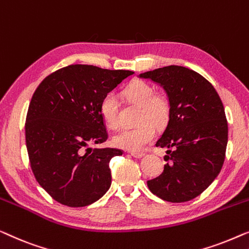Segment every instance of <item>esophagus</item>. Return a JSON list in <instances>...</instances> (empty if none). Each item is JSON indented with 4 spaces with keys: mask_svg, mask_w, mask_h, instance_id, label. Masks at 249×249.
Listing matches in <instances>:
<instances>
[{
    "mask_svg": "<svg viewBox=\"0 0 249 249\" xmlns=\"http://www.w3.org/2000/svg\"><path fill=\"white\" fill-rule=\"evenodd\" d=\"M129 153H131L132 157H134V158H138V159L142 158V157L144 156V153H142V152H129Z\"/></svg>",
    "mask_w": 249,
    "mask_h": 249,
    "instance_id": "1",
    "label": "esophagus"
}]
</instances>
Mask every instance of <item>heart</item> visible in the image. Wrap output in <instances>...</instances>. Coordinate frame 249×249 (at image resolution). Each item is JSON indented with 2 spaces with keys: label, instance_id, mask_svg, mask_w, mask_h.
Segmentation results:
<instances>
[{
  "label": "heart",
  "instance_id": "b5f03b06",
  "mask_svg": "<svg viewBox=\"0 0 249 249\" xmlns=\"http://www.w3.org/2000/svg\"><path fill=\"white\" fill-rule=\"evenodd\" d=\"M124 96L131 104L140 107V113L134 128L124 129L113 138L114 144L118 148L138 152L145 148L155 138L156 129H161L168 124L171 111V104L166 94L156 92L155 87L144 81H133L126 87ZM100 114L108 127H121L120 105L114 93H108L100 104Z\"/></svg>",
  "mask_w": 249,
  "mask_h": 249
}]
</instances>
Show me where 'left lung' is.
Masks as SVG:
<instances>
[{
    "label": "left lung",
    "mask_w": 249,
    "mask_h": 249,
    "mask_svg": "<svg viewBox=\"0 0 249 249\" xmlns=\"http://www.w3.org/2000/svg\"><path fill=\"white\" fill-rule=\"evenodd\" d=\"M166 91L171 104L167 127L156 146L167 148L170 163L148 187L163 201L181 203L203 193L221 170L228 123L218 92L205 78L184 66L141 73Z\"/></svg>",
    "instance_id": "8db88e82"
}]
</instances>
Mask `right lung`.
<instances>
[{"label": "right lung", "mask_w": 249, "mask_h": 249, "mask_svg": "<svg viewBox=\"0 0 249 249\" xmlns=\"http://www.w3.org/2000/svg\"><path fill=\"white\" fill-rule=\"evenodd\" d=\"M133 73L69 65L35 91L24 126L28 156L38 183L61 204L87 206L109 190V161L123 151L88 145L107 140L101 100Z\"/></svg>", "instance_id": "right-lung-1"}]
</instances>
